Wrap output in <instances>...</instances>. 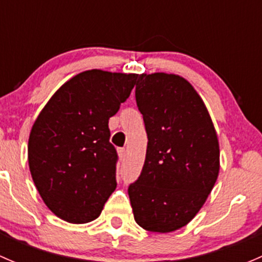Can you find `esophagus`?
I'll return each instance as SVG.
<instances>
[{
  "label": "esophagus",
  "mask_w": 262,
  "mask_h": 262,
  "mask_svg": "<svg viewBox=\"0 0 262 262\" xmlns=\"http://www.w3.org/2000/svg\"><path fill=\"white\" fill-rule=\"evenodd\" d=\"M118 153H119V157H120V160H124V158H125V153H126L125 148H119Z\"/></svg>",
  "instance_id": "obj_1"
}]
</instances>
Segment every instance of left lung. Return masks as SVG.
Listing matches in <instances>:
<instances>
[{
	"instance_id": "8db88e82",
	"label": "left lung",
	"mask_w": 262,
	"mask_h": 262,
	"mask_svg": "<svg viewBox=\"0 0 262 262\" xmlns=\"http://www.w3.org/2000/svg\"><path fill=\"white\" fill-rule=\"evenodd\" d=\"M147 152L128 194L142 228L167 233L186 226L204 205L219 172V144L204 102L185 78L138 76Z\"/></svg>"
}]
</instances>
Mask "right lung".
Masks as SVG:
<instances>
[{
    "instance_id": "obj_1",
    "label": "right lung",
    "mask_w": 262,
    "mask_h": 262,
    "mask_svg": "<svg viewBox=\"0 0 262 262\" xmlns=\"http://www.w3.org/2000/svg\"><path fill=\"white\" fill-rule=\"evenodd\" d=\"M137 75L91 70L66 82L31 128V178L47 207L60 219L94 221L116 187L118 153L109 119L130 95Z\"/></svg>"
}]
</instances>
